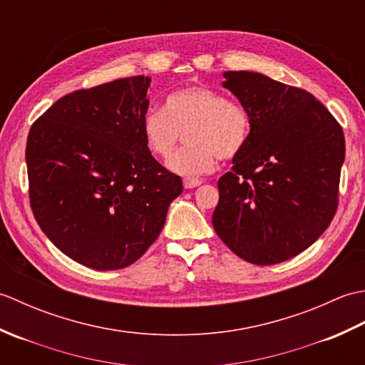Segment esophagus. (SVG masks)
I'll return each mask as SVG.
<instances>
[{"instance_id": "34e87169", "label": "esophagus", "mask_w": 365, "mask_h": 365, "mask_svg": "<svg viewBox=\"0 0 365 365\" xmlns=\"http://www.w3.org/2000/svg\"><path fill=\"white\" fill-rule=\"evenodd\" d=\"M202 183L199 180V178H190V177H187V178H183V187L187 188V190H191V188H196V187H199V185Z\"/></svg>"}]
</instances>
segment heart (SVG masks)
Here are the masks:
<instances>
[{"instance_id":"b5f03b06","label":"heart","mask_w":365,"mask_h":365,"mask_svg":"<svg viewBox=\"0 0 365 365\" xmlns=\"http://www.w3.org/2000/svg\"><path fill=\"white\" fill-rule=\"evenodd\" d=\"M251 128L252 118L245 105L204 86L170 92L165 108H149L141 119L145 147L158 158H169L183 133L187 144L168 166L188 177L212 173L218 158H237L250 141Z\"/></svg>"}]
</instances>
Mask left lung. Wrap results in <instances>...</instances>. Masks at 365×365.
<instances>
[{"label": "left lung", "instance_id": "1", "mask_svg": "<svg viewBox=\"0 0 365 365\" xmlns=\"http://www.w3.org/2000/svg\"><path fill=\"white\" fill-rule=\"evenodd\" d=\"M251 113V136L218 180L213 227L232 252L274 265L307 250L339 207L344 130L311 92L255 72H226Z\"/></svg>", "mask_w": 365, "mask_h": 365}]
</instances>
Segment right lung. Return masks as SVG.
<instances>
[{"label": "right lung", "instance_id": "obj_1", "mask_svg": "<svg viewBox=\"0 0 365 365\" xmlns=\"http://www.w3.org/2000/svg\"><path fill=\"white\" fill-rule=\"evenodd\" d=\"M143 75L61 97L31 125L29 204L51 243L84 267L125 268L158 238L183 190L145 147Z\"/></svg>", "mask_w": 365, "mask_h": 365}]
</instances>
